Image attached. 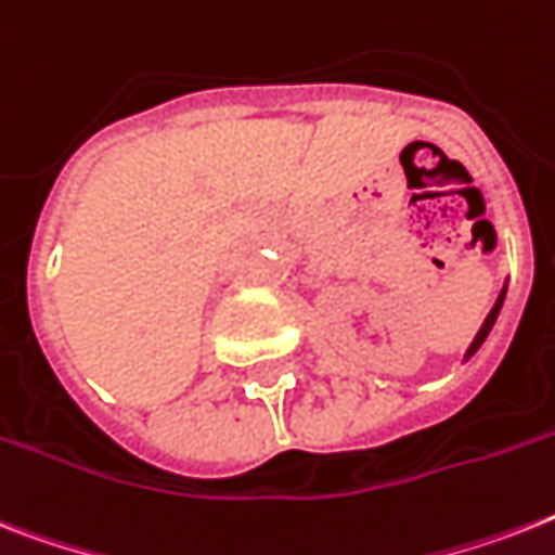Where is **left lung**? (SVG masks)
Masks as SVG:
<instances>
[{
    "instance_id": "left-lung-1",
    "label": "left lung",
    "mask_w": 555,
    "mask_h": 555,
    "mask_svg": "<svg viewBox=\"0 0 555 555\" xmlns=\"http://www.w3.org/2000/svg\"><path fill=\"white\" fill-rule=\"evenodd\" d=\"M504 293H507V285L502 287V293H499L496 305H493V308H490L488 319H485V324H481V327H479V333H476V339L470 341V348H467L465 359H470V356L476 353V350H479L481 345H485V339H488V333L493 331V324H496V319H499V310H502V305H504Z\"/></svg>"
}]
</instances>
